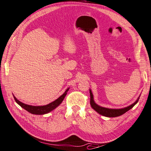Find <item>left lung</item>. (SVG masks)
I'll use <instances>...</instances> for the list:
<instances>
[{"mask_svg": "<svg viewBox=\"0 0 151 151\" xmlns=\"http://www.w3.org/2000/svg\"><path fill=\"white\" fill-rule=\"evenodd\" d=\"M89 93H90V104H91V106L93 108V109L95 110V111L98 112L99 114H102L103 116H107V117H116V116H119L120 115H122L126 112H127L129 110L132 109L135 105L137 104V102H138L139 98H138L136 102L133 104H131L129 106H127L125 108H123V109H107V108L102 107L96 104L95 102L93 100V93L91 91V89L89 90Z\"/></svg>", "mask_w": 151, "mask_h": 151, "instance_id": "8db88e82", "label": "left lung"}]
</instances>
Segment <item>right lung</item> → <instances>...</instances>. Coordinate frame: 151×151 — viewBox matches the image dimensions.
Segmentation results:
<instances>
[{
	"label": "right lung",
	"instance_id": "obj_1",
	"mask_svg": "<svg viewBox=\"0 0 151 151\" xmlns=\"http://www.w3.org/2000/svg\"><path fill=\"white\" fill-rule=\"evenodd\" d=\"M69 88L66 90V91L64 92L62 95L60 96V97L58 98L57 100H55L53 102L49 103V104L45 105V106H31V105H28L26 104H24L17 100V99L13 96L14 99L18 104H19L22 108H23L27 111L28 112H30L31 114H45L48 113V112L52 111L53 110L55 109L56 107H58L61 103L62 101L64 100L65 96H66L67 91H68Z\"/></svg>",
	"mask_w": 151,
	"mask_h": 151
}]
</instances>
